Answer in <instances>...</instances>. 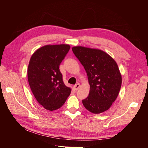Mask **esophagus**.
<instances>
[{
  "label": "esophagus",
  "instance_id": "esophagus-1",
  "mask_svg": "<svg viewBox=\"0 0 148 148\" xmlns=\"http://www.w3.org/2000/svg\"><path fill=\"white\" fill-rule=\"evenodd\" d=\"M79 87H80V84L79 83L76 84L75 85H74V86H73V88H74V89H75V91L78 90V89H79Z\"/></svg>",
  "mask_w": 148,
  "mask_h": 148
}]
</instances>
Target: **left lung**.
<instances>
[{
  "instance_id": "obj_1",
  "label": "left lung",
  "mask_w": 148,
  "mask_h": 148,
  "mask_svg": "<svg viewBox=\"0 0 148 148\" xmlns=\"http://www.w3.org/2000/svg\"><path fill=\"white\" fill-rule=\"evenodd\" d=\"M72 51L86 71L90 90L83 104L93 114L108 110L117 99L122 84L118 65L99 49L76 46Z\"/></svg>"
}]
</instances>
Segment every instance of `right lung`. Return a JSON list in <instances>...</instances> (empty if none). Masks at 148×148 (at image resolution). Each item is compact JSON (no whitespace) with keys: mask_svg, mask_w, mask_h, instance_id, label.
<instances>
[{"mask_svg":"<svg viewBox=\"0 0 148 148\" xmlns=\"http://www.w3.org/2000/svg\"><path fill=\"white\" fill-rule=\"evenodd\" d=\"M70 49L68 44L47 45L38 49L30 59L28 68L29 86L36 99L47 110L59 109L71 93L59 69Z\"/></svg>","mask_w":148,"mask_h":148,"instance_id":"add662e5","label":"right lung"}]
</instances>
